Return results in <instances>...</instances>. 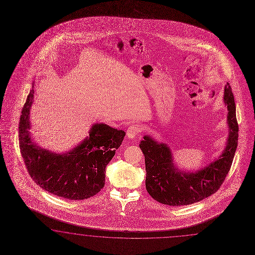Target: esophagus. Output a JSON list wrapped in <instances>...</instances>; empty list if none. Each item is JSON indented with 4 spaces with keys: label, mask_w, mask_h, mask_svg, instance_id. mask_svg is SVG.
Masks as SVG:
<instances>
[{
    "label": "esophagus",
    "mask_w": 255,
    "mask_h": 255,
    "mask_svg": "<svg viewBox=\"0 0 255 255\" xmlns=\"http://www.w3.org/2000/svg\"><path fill=\"white\" fill-rule=\"evenodd\" d=\"M141 131V128L137 124H131L127 129V136L128 138H134L138 134V132Z\"/></svg>",
    "instance_id": "esophagus-1"
}]
</instances>
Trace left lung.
Masks as SVG:
<instances>
[{"label":"left lung","mask_w":255,"mask_h":255,"mask_svg":"<svg viewBox=\"0 0 255 255\" xmlns=\"http://www.w3.org/2000/svg\"><path fill=\"white\" fill-rule=\"evenodd\" d=\"M224 102L227 108L228 137L222 154L196 172L181 170L174 164L172 150L145 134L139 146L145 156V188L152 198L170 206L189 205L216 192L226 179L238 145L239 125L236 105L229 83L225 86Z\"/></svg>","instance_id":"left-lung-1"}]
</instances>
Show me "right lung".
Instances as JSON below:
<instances>
[{
    "label": "right lung",
    "instance_id": "obj_1",
    "mask_svg": "<svg viewBox=\"0 0 255 255\" xmlns=\"http://www.w3.org/2000/svg\"><path fill=\"white\" fill-rule=\"evenodd\" d=\"M34 82L19 120V147L28 173L38 186L66 200H85L105 186L106 168L122 145L125 131L105 124L92 125L89 135L71 150L42 148L30 136V109Z\"/></svg>",
    "mask_w": 255,
    "mask_h": 255
}]
</instances>
